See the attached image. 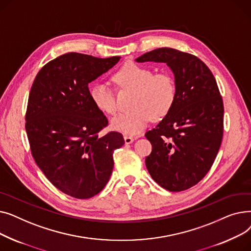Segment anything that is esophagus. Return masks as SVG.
I'll list each match as a JSON object with an SVG mask.
<instances>
[{
    "label": "esophagus",
    "instance_id": "34e87169",
    "mask_svg": "<svg viewBox=\"0 0 251 251\" xmlns=\"http://www.w3.org/2000/svg\"><path fill=\"white\" fill-rule=\"evenodd\" d=\"M124 141H125L126 144H130V143H132V142L134 141V138H133L132 136L125 135V136H124Z\"/></svg>",
    "mask_w": 251,
    "mask_h": 251
}]
</instances>
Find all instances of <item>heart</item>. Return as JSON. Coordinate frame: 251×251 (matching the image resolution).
<instances>
[{"instance_id": "heart-1", "label": "heart", "mask_w": 251, "mask_h": 251, "mask_svg": "<svg viewBox=\"0 0 251 251\" xmlns=\"http://www.w3.org/2000/svg\"><path fill=\"white\" fill-rule=\"evenodd\" d=\"M112 80L120 89L133 90L131 107L133 110L115 117L112 128L119 132L138 135L152 119L161 120L173 109L177 88L173 76L168 72H157L139 64H124L112 76ZM89 97L95 107L107 115H115L117 102L111 88L103 82L90 87Z\"/></svg>"}]
</instances>
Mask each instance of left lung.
<instances>
[{"label": "left lung", "mask_w": 251, "mask_h": 251, "mask_svg": "<svg viewBox=\"0 0 251 251\" xmlns=\"http://www.w3.org/2000/svg\"><path fill=\"white\" fill-rule=\"evenodd\" d=\"M136 62L166 63L175 76L173 109L146 137V165L163 188L178 192L199 183L212 168L224 131V104L216 79L197 57L171 48L146 52Z\"/></svg>", "instance_id": "8db88e82"}]
</instances>
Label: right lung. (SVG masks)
Instances as JSON below:
<instances>
[{"instance_id": "1", "label": "right lung", "mask_w": 251, "mask_h": 251, "mask_svg": "<svg viewBox=\"0 0 251 251\" xmlns=\"http://www.w3.org/2000/svg\"><path fill=\"white\" fill-rule=\"evenodd\" d=\"M120 58L64 54L39 70L29 92L25 129L33 159L52 185L75 199H90L103 189L113 152L125 142L116 131L99 134L109 122L88 88Z\"/></svg>"}]
</instances>
